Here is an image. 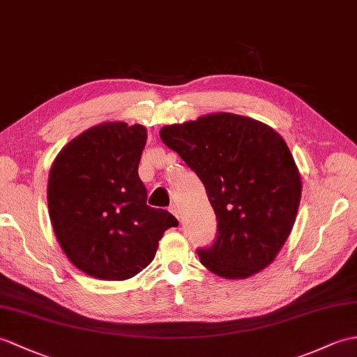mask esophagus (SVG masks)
<instances>
[{"label": "esophagus", "mask_w": 357, "mask_h": 357, "mask_svg": "<svg viewBox=\"0 0 357 357\" xmlns=\"http://www.w3.org/2000/svg\"><path fill=\"white\" fill-rule=\"evenodd\" d=\"M169 211L173 214V216H175V218L179 220V214H181V211H179V206H178L176 204H172V205H170V208H169Z\"/></svg>", "instance_id": "esophagus-1"}]
</instances>
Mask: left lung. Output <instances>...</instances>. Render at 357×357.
Segmentation results:
<instances>
[{"instance_id": "left-lung-1", "label": "left lung", "mask_w": 357, "mask_h": 357, "mask_svg": "<svg viewBox=\"0 0 357 357\" xmlns=\"http://www.w3.org/2000/svg\"><path fill=\"white\" fill-rule=\"evenodd\" d=\"M160 137L202 181L216 214L213 243L196 250L204 266L225 278L266 268L291 234L301 199L284 139L266 124L228 112L170 124Z\"/></svg>"}]
</instances>
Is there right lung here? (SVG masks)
<instances>
[{
    "label": "right lung",
    "mask_w": 357,
    "mask_h": 357,
    "mask_svg": "<svg viewBox=\"0 0 357 357\" xmlns=\"http://www.w3.org/2000/svg\"><path fill=\"white\" fill-rule=\"evenodd\" d=\"M147 130L103 123L66 144L48 178L50 219L74 266L100 280H128L153 260L164 231L178 227L167 210L146 204L138 164Z\"/></svg>",
    "instance_id": "obj_1"
}]
</instances>
